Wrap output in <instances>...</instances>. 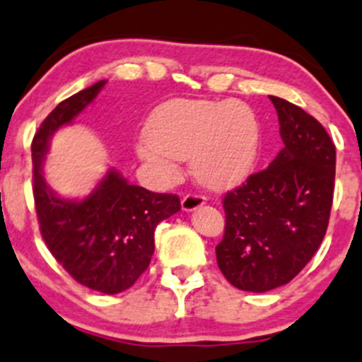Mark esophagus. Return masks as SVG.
<instances>
[{"label": "esophagus", "instance_id": "34e87169", "mask_svg": "<svg viewBox=\"0 0 362 362\" xmlns=\"http://www.w3.org/2000/svg\"><path fill=\"white\" fill-rule=\"evenodd\" d=\"M206 203V197L201 196V194H187V196L182 199V210L184 211H194L199 206Z\"/></svg>", "mask_w": 362, "mask_h": 362}]
</instances>
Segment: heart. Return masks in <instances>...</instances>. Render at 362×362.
<instances>
[{
	"label": "heart",
	"mask_w": 362,
	"mask_h": 362,
	"mask_svg": "<svg viewBox=\"0 0 362 362\" xmlns=\"http://www.w3.org/2000/svg\"><path fill=\"white\" fill-rule=\"evenodd\" d=\"M136 152L168 170L182 158H192L203 184L230 187L245 180L257 165L260 127L255 112L239 100L175 98L152 114L147 136L140 140Z\"/></svg>",
	"instance_id": "obj_1"
}]
</instances>
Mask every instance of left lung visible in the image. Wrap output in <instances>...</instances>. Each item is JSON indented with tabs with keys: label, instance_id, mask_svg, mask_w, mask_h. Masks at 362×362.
I'll return each mask as SVG.
<instances>
[{
	"label": "left lung",
	"instance_id": "obj_1",
	"mask_svg": "<svg viewBox=\"0 0 362 362\" xmlns=\"http://www.w3.org/2000/svg\"><path fill=\"white\" fill-rule=\"evenodd\" d=\"M284 147L269 168L223 197L216 264L232 286L264 293L290 283L321 246L329 222L337 151L302 107L271 97Z\"/></svg>",
	"mask_w": 362,
	"mask_h": 362
}]
</instances>
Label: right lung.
<instances>
[{"instance_id": "right-lung-1", "label": "right lung", "mask_w": 362, "mask_h": 362, "mask_svg": "<svg viewBox=\"0 0 362 362\" xmlns=\"http://www.w3.org/2000/svg\"><path fill=\"white\" fill-rule=\"evenodd\" d=\"M105 83L60 102L37 128L30 151L34 204L45 245L79 284L116 295L149 267L156 227L180 210V199L128 184L116 170H109L83 199L57 196L47 184L43 163L52 135L85 111Z\"/></svg>"}]
</instances>
